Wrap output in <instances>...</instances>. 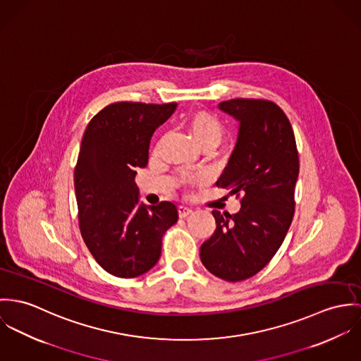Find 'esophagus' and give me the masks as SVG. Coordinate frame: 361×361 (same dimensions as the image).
<instances>
[{
    "label": "esophagus",
    "mask_w": 361,
    "mask_h": 361,
    "mask_svg": "<svg viewBox=\"0 0 361 361\" xmlns=\"http://www.w3.org/2000/svg\"><path fill=\"white\" fill-rule=\"evenodd\" d=\"M177 212H178V217L180 219H185L187 216H190L192 213V210L190 207H185V206H178Z\"/></svg>",
    "instance_id": "34e87169"
}]
</instances>
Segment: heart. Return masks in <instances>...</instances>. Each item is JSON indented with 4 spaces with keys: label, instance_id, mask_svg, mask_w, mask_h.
I'll list each match as a JSON object with an SVG mask.
<instances>
[{
    "label": "heart",
    "instance_id": "heart-1",
    "mask_svg": "<svg viewBox=\"0 0 361 361\" xmlns=\"http://www.w3.org/2000/svg\"><path fill=\"white\" fill-rule=\"evenodd\" d=\"M188 128L198 142L200 148L204 147H217L223 138L224 127L219 119L212 116L207 112H197L188 119ZM183 181L188 185H195L203 181V177L198 174H187Z\"/></svg>",
    "mask_w": 361,
    "mask_h": 361
}]
</instances>
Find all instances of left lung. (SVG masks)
I'll use <instances>...</instances> for the list:
<instances>
[{
  "instance_id": "8db88e82",
  "label": "left lung",
  "mask_w": 361,
  "mask_h": 361,
  "mask_svg": "<svg viewBox=\"0 0 361 361\" xmlns=\"http://www.w3.org/2000/svg\"><path fill=\"white\" fill-rule=\"evenodd\" d=\"M219 109L238 121V137L216 185L242 195L238 213L213 210L216 230L200 246L203 266L221 280L257 274L280 249L295 212L299 157L286 115L271 101L237 98Z\"/></svg>"
}]
</instances>
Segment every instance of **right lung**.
<instances>
[{
	"mask_svg": "<svg viewBox=\"0 0 361 361\" xmlns=\"http://www.w3.org/2000/svg\"><path fill=\"white\" fill-rule=\"evenodd\" d=\"M177 104L116 102L88 123L75 169L82 240L109 274L134 279L159 260L161 237L177 219L171 202H140L138 169L148 164L155 130Z\"/></svg>",
	"mask_w": 361,
	"mask_h": 361,
	"instance_id": "add662e5",
	"label": "right lung"
}]
</instances>
